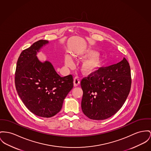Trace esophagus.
Returning <instances> with one entry per match:
<instances>
[{"instance_id":"1","label":"esophagus","mask_w":151,"mask_h":151,"mask_svg":"<svg viewBox=\"0 0 151 151\" xmlns=\"http://www.w3.org/2000/svg\"><path fill=\"white\" fill-rule=\"evenodd\" d=\"M73 83H74V86H77L80 83V79H79L78 77H76L74 78Z\"/></svg>"}]
</instances>
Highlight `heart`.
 Instances as JSON below:
<instances>
[{
	"label": "heart",
	"mask_w": 151,
	"mask_h": 151,
	"mask_svg": "<svg viewBox=\"0 0 151 151\" xmlns=\"http://www.w3.org/2000/svg\"><path fill=\"white\" fill-rule=\"evenodd\" d=\"M78 58H89L82 62L81 70L85 75H91L96 73L104 65V59L96 51L86 50L81 51L74 54ZM65 65L67 68H71L74 65V62L69 54L65 56Z\"/></svg>",
	"instance_id": "obj_1"
}]
</instances>
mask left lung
Segmentation results:
<instances>
[{
	"mask_svg": "<svg viewBox=\"0 0 151 151\" xmlns=\"http://www.w3.org/2000/svg\"><path fill=\"white\" fill-rule=\"evenodd\" d=\"M81 108L91 120L108 119L120 109L131 87V69L124 58L120 62L101 68L81 82Z\"/></svg>",
	"mask_w": 151,
	"mask_h": 151,
	"instance_id": "1",
	"label": "left lung"
}]
</instances>
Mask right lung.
<instances>
[{
    "label": "right lung",
    "instance_id": "obj_1",
    "mask_svg": "<svg viewBox=\"0 0 151 151\" xmlns=\"http://www.w3.org/2000/svg\"><path fill=\"white\" fill-rule=\"evenodd\" d=\"M49 43L38 40L21 52L15 77L16 89L24 105L34 114L46 118L61 110L73 88L71 75L61 77L50 61L42 62L38 58L37 53Z\"/></svg>",
    "mask_w": 151,
    "mask_h": 151
}]
</instances>
